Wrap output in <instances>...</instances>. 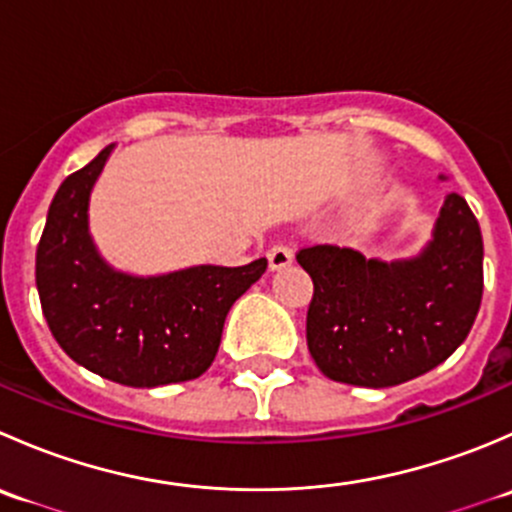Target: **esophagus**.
Instances as JSON below:
<instances>
[{
  "label": "esophagus",
  "instance_id": "esophagus-1",
  "mask_svg": "<svg viewBox=\"0 0 512 512\" xmlns=\"http://www.w3.org/2000/svg\"><path fill=\"white\" fill-rule=\"evenodd\" d=\"M267 260H270V270H282V267L292 265V247L285 245V242H277V245L267 250Z\"/></svg>",
  "mask_w": 512,
  "mask_h": 512
}]
</instances>
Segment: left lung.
<instances>
[{
	"mask_svg": "<svg viewBox=\"0 0 512 512\" xmlns=\"http://www.w3.org/2000/svg\"><path fill=\"white\" fill-rule=\"evenodd\" d=\"M297 262L314 282L307 347L332 381L404 384L446 361L471 332L483 299V237L451 193L433 240L414 260H366L352 247L312 245Z\"/></svg>",
	"mask_w": 512,
	"mask_h": 512,
	"instance_id": "1",
	"label": "left lung"
}]
</instances>
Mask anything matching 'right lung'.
Returning a JSON list of instances; mask_svg holds the SVG:
<instances>
[{"label":"right lung","mask_w":512,"mask_h":512,"mask_svg":"<svg viewBox=\"0 0 512 512\" xmlns=\"http://www.w3.org/2000/svg\"><path fill=\"white\" fill-rule=\"evenodd\" d=\"M111 148L71 173L51 200L36 247L41 312L59 347L103 379L136 389L198 379L218 354L227 312L260 280L267 260L160 277L111 270L86 215Z\"/></svg>","instance_id":"1"}]
</instances>
